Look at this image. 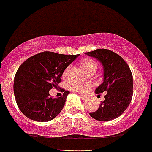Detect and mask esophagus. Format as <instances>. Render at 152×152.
Returning a JSON list of instances; mask_svg holds the SVG:
<instances>
[{
  "label": "esophagus",
  "mask_w": 152,
  "mask_h": 152,
  "mask_svg": "<svg viewBox=\"0 0 152 152\" xmlns=\"http://www.w3.org/2000/svg\"><path fill=\"white\" fill-rule=\"evenodd\" d=\"M80 97L81 98V99H82L83 101H86L88 99V97L87 96H82V95H80Z\"/></svg>",
  "instance_id": "obj_1"
}]
</instances>
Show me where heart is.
Masks as SVG:
<instances>
[{"label":"heart","instance_id":"b5f03b06","mask_svg":"<svg viewBox=\"0 0 152 152\" xmlns=\"http://www.w3.org/2000/svg\"><path fill=\"white\" fill-rule=\"evenodd\" d=\"M81 66L86 73H89L91 71H96V67H97L96 63L95 62V61H94V60L91 59V58H84L81 61ZM68 70H69V67L65 70L64 73H63V76H66L68 74ZM92 86L93 85L91 84L86 83V84H80L74 86L73 87V90L81 94H86L89 91V90L92 88Z\"/></svg>","mask_w":152,"mask_h":152}]
</instances>
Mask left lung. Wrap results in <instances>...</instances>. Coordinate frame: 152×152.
Instances as JSON below:
<instances>
[{
  "label": "left lung",
  "mask_w": 152,
  "mask_h": 152,
  "mask_svg": "<svg viewBox=\"0 0 152 152\" xmlns=\"http://www.w3.org/2000/svg\"><path fill=\"white\" fill-rule=\"evenodd\" d=\"M97 59L104 71L103 82L95 89L96 94L107 92L104 100L90 116L96 121H108L121 116L127 109L133 96V76L128 65L119 55L107 49L86 53Z\"/></svg>",
  "instance_id": "8db88e82"
}]
</instances>
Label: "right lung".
<instances>
[{
    "mask_svg": "<svg viewBox=\"0 0 152 152\" xmlns=\"http://www.w3.org/2000/svg\"><path fill=\"white\" fill-rule=\"evenodd\" d=\"M79 56L42 52L20 66L14 77V92L25 116L37 122H48L61 113L70 92L63 90V96L53 98L49 91L57 88L63 71Z\"/></svg>",
    "mask_w": 152,
    "mask_h": 152,
    "instance_id": "add662e5",
    "label": "right lung"
}]
</instances>
